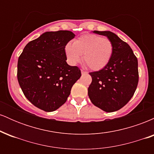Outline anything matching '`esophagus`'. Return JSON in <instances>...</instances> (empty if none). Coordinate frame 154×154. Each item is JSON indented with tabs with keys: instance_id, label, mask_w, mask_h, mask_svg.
I'll return each mask as SVG.
<instances>
[{
	"instance_id": "esophagus-1",
	"label": "esophagus",
	"mask_w": 154,
	"mask_h": 154,
	"mask_svg": "<svg viewBox=\"0 0 154 154\" xmlns=\"http://www.w3.org/2000/svg\"><path fill=\"white\" fill-rule=\"evenodd\" d=\"M81 73H82V75H84V74H88V72L86 71H84V70H81Z\"/></svg>"
}]
</instances>
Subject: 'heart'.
<instances>
[{
  "instance_id": "heart-1",
  "label": "heart",
  "mask_w": 154,
  "mask_h": 154,
  "mask_svg": "<svg viewBox=\"0 0 154 154\" xmlns=\"http://www.w3.org/2000/svg\"><path fill=\"white\" fill-rule=\"evenodd\" d=\"M114 51V45L109 39L99 35L88 34L76 39L73 44L65 45L67 61L75 65L82 59L90 69H102L110 61Z\"/></svg>"
}]
</instances>
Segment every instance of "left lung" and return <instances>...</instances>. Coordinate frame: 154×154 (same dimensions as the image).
Returning <instances> with one entry per match:
<instances>
[{"label":"left lung","mask_w":154,"mask_h":154,"mask_svg":"<svg viewBox=\"0 0 154 154\" xmlns=\"http://www.w3.org/2000/svg\"><path fill=\"white\" fill-rule=\"evenodd\" d=\"M112 42L110 61L102 69L90 72L88 96L93 104L106 112L122 109L132 98L138 83L137 59L128 43L110 31H93Z\"/></svg>","instance_id":"left-lung-1"}]
</instances>
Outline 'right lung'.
<instances>
[{"mask_svg":"<svg viewBox=\"0 0 154 154\" xmlns=\"http://www.w3.org/2000/svg\"><path fill=\"white\" fill-rule=\"evenodd\" d=\"M75 37L68 30L46 32L26 44L19 57V84L26 98L38 109L48 112L59 109L81 77L78 67L66 61L65 45Z\"/></svg>","mask_w":154,"mask_h":154,"instance_id":"add662e5","label":"right lung"}]
</instances>
